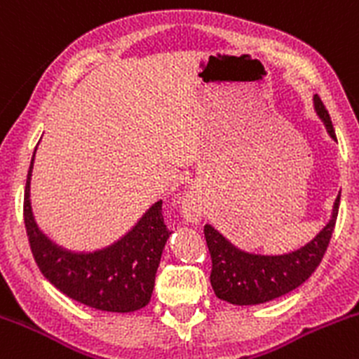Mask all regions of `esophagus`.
I'll return each mask as SVG.
<instances>
[{
	"label": "esophagus",
	"mask_w": 359,
	"mask_h": 359,
	"mask_svg": "<svg viewBox=\"0 0 359 359\" xmlns=\"http://www.w3.org/2000/svg\"><path fill=\"white\" fill-rule=\"evenodd\" d=\"M198 212H201V210H198V204L194 198V195H187V197L183 198V202H181V214H183L184 219L197 221Z\"/></svg>",
	"instance_id": "obj_1"
}]
</instances>
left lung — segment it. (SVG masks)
<instances>
[{"instance_id": "left-lung-1", "label": "left lung", "mask_w": 359, "mask_h": 359, "mask_svg": "<svg viewBox=\"0 0 359 359\" xmlns=\"http://www.w3.org/2000/svg\"><path fill=\"white\" fill-rule=\"evenodd\" d=\"M313 107L327 129L337 142L330 116L320 97H313ZM341 191L332 207V216L323 230L308 243L285 254H256L236 247L212 224H205L204 235L209 247L212 271L210 285L214 294L236 306H254L278 299L306 282L315 273L334 233L337 221Z\"/></svg>"}]
</instances>
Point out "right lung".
I'll return each instance as SVG.
<instances>
[{
    "mask_svg": "<svg viewBox=\"0 0 359 359\" xmlns=\"http://www.w3.org/2000/svg\"><path fill=\"white\" fill-rule=\"evenodd\" d=\"M39 145V143H38ZM32 154L24 191V221L32 256L44 278L74 301L100 311L131 313L152 297L155 273L171 231L165 230L162 201L154 202L138 221L114 240L93 250H74L55 242L39 228L31 202Z\"/></svg>",
    "mask_w": 359,
    "mask_h": 359,
    "instance_id": "1",
    "label": "right lung"
}]
</instances>
